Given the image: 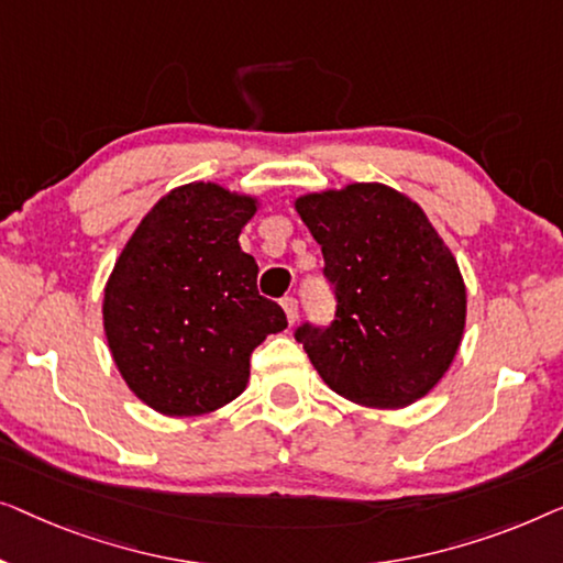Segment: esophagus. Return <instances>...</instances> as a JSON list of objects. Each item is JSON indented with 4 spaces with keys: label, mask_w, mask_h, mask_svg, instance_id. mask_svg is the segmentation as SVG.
<instances>
[{
    "label": "esophagus",
    "mask_w": 563,
    "mask_h": 563,
    "mask_svg": "<svg viewBox=\"0 0 563 563\" xmlns=\"http://www.w3.org/2000/svg\"><path fill=\"white\" fill-rule=\"evenodd\" d=\"M280 303H283L285 316H288V321L296 323V319H298V300H296V296H285Z\"/></svg>",
    "instance_id": "1"
}]
</instances>
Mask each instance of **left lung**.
I'll return each mask as SVG.
<instances>
[{"label":"left lung","instance_id":"1","mask_svg":"<svg viewBox=\"0 0 563 563\" xmlns=\"http://www.w3.org/2000/svg\"><path fill=\"white\" fill-rule=\"evenodd\" d=\"M296 209L336 298L331 323L303 321L292 334L316 372L360 406L423 398L462 342L466 290L421 206L387 186L352 184L303 196Z\"/></svg>","mask_w":563,"mask_h":563}]
</instances>
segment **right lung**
Instances as JSON below:
<instances>
[{
    "label": "right lung",
    "instance_id": "right-lung-1",
    "mask_svg": "<svg viewBox=\"0 0 563 563\" xmlns=\"http://www.w3.org/2000/svg\"><path fill=\"white\" fill-rule=\"evenodd\" d=\"M255 211L247 196L188 184L153 206L117 260L107 342L124 383L157 413L227 406L247 385L255 346L288 327L236 242Z\"/></svg>",
    "mask_w": 563,
    "mask_h": 563
}]
</instances>
